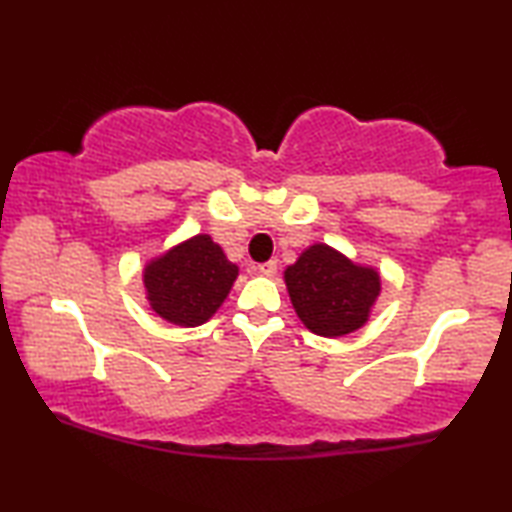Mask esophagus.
Segmentation results:
<instances>
[{
  "instance_id": "34e87169",
  "label": "esophagus",
  "mask_w": 512,
  "mask_h": 512,
  "mask_svg": "<svg viewBox=\"0 0 512 512\" xmlns=\"http://www.w3.org/2000/svg\"><path fill=\"white\" fill-rule=\"evenodd\" d=\"M257 273L264 275V277H273V275L277 273V262H275V259H271V262L259 264V266H257Z\"/></svg>"
}]
</instances>
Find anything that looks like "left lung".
Masks as SVG:
<instances>
[{
    "label": "left lung",
    "instance_id": "1",
    "mask_svg": "<svg viewBox=\"0 0 512 512\" xmlns=\"http://www.w3.org/2000/svg\"><path fill=\"white\" fill-rule=\"evenodd\" d=\"M284 282L302 325L327 339L366 325L381 293L377 268L352 262L327 244L302 250L284 271Z\"/></svg>",
    "mask_w": 512,
    "mask_h": 512
}]
</instances>
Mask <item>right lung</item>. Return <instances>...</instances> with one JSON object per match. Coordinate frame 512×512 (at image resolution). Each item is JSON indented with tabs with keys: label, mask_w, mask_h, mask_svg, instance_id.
I'll list each match as a JSON object with an SVG mask.
<instances>
[{
	"label": "right lung",
	"mask_w": 512,
	"mask_h": 512,
	"mask_svg": "<svg viewBox=\"0 0 512 512\" xmlns=\"http://www.w3.org/2000/svg\"><path fill=\"white\" fill-rule=\"evenodd\" d=\"M239 266L210 235H194L144 266V291L151 309L167 323L198 327L228 298Z\"/></svg>",
	"instance_id": "add662e5"
}]
</instances>
